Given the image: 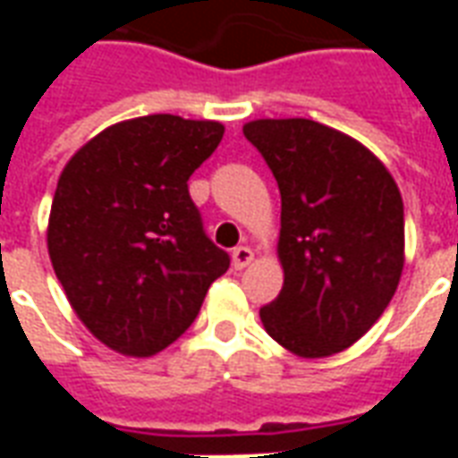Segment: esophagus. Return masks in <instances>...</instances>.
I'll return each instance as SVG.
<instances>
[{"instance_id":"34e87169","label":"esophagus","mask_w":458,"mask_h":458,"mask_svg":"<svg viewBox=\"0 0 458 458\" xmlns=\"http://www.w3.org/2000/svg\"><path fill=\"white\" fill-rule=\"evenodd\" d=\"M252 259H255V252H252L248 245H240V248L233 250V267L235 269L248 267Z\"/></svg>"}]
</instances>
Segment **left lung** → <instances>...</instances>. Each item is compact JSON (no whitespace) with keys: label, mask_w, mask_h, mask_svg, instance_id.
<instances>
[{"label":"left lung","mask_w":458,"mask_h":458,"mask_svg":"<svg viewBox=\"0 0 458 458\" xmlns=\"http://www.w3.org/2000/svg\"><path fill=\"white\" fill-rule=\"evenodd\" d=\"M242 134L282 196L284 284L259 318L292 353H338L380 318L403 275L397 183L363 144L314 120H255Z\"/></svg>","instance_id":"1"}]
</instances>
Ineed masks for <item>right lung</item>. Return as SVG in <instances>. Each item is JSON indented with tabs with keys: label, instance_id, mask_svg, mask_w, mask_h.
<instances>
[{
	"label": "right lung",
	"instance_id": "right-lung-1",
	"mask_svg": "<svg viewBox=\"0 0 458 458\" xmlns=\"http://www.w3.org/2000/svg\"><path fill=\"white\" fill-rule=\"evenodd\" d=\"M223 131L149 114L107 127L65 164L48 255L75 314L113 351L147 358L174 344L230 267L189 193Z\"/></svg>",
	"mask_w": 458,
	"mask_h": 458
}]
</instances>
